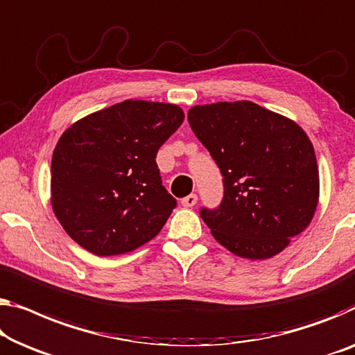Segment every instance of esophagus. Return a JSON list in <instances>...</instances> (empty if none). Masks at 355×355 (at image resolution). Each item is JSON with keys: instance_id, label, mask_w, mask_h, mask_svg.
Segmentation results:
<instances>
[{"instance_id": "34e87169", "label": "esophagus", "mask_w": 355, "mask_h": 355, "mask_svg": "<svg viewBox=\"0 0 355 355\" xmlns=\"http://www.w3.org/2000/svg\"><path fill=\"white\" fill-rule=\"evenodd\" d=\"M196 202H198V196L196 194H189L187 198L182 199L183 207H193V205H196Z\"/></svg>"}]
</instances>
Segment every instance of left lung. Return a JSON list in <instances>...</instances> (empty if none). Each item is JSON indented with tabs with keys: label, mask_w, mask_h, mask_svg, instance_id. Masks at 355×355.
<instances>
[{
	"label": "left lung",
	"mask_w": 355,
	"mask_h": 355,
	"mask_svg": "<svg viewBox=\"0 0 355 355\" xmlns=\"http://www.w3.org/2000/svg\"><path fill=\"white\" fill-rule=\"evenodd\" d=\"M188 121L223 175V202L200 211L211 236L247 260L276 257L308 228L319 204V167L308 134L248 100L196 105Z\"/></svg>",
	"instance_id": "left-lung-1"
}]
</instances>
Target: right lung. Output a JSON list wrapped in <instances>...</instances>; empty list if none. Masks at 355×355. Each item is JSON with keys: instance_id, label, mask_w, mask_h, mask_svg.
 <instances>
[{"instance_id": "1", "label": "right lung", "mask_w": 355, "mask_h": 355, "mask_svg": "<svg viewBox=\"0 0 355 355\" xmlns=\"http://www.w3.org/2000/svg\"><path fill=\"white\" fill-rule=\"evenodd\" d=\"M183 119L178 105L124 100L63 132L52 155L51 205L78 245L111 257L159 234L177 200L162 187L156 155Z\"/></svg>"}]
</instances>
